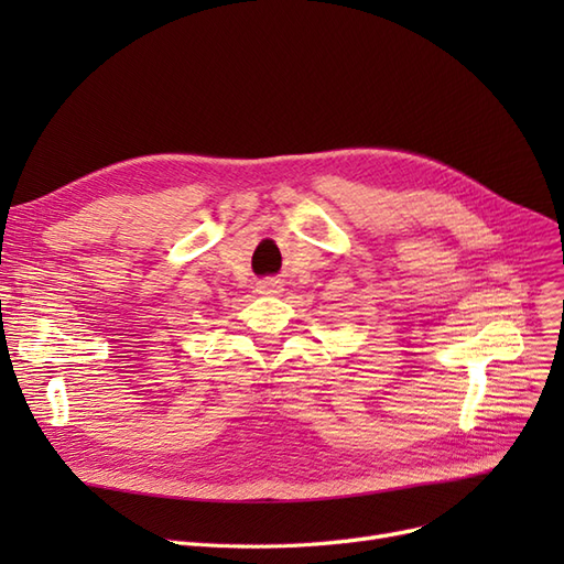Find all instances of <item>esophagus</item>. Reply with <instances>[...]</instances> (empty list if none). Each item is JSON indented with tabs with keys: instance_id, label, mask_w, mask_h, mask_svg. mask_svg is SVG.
Instances as JSON below:
<instances>
[{
	"instance_id": "obj_1",
	"label": "esophagus",
	"mask_w": 564,
	"mask_h": 564,
	"mask_svg": "<svg viewBox=\"0 0 564 564\" xmlns=\"http://www.w3.org/2000/svg\"><path fill=\"white\" fill-rule=\"evenodd\" d=\"M256 292L259 294H265V296H275L282 292V282L280 280H261L259 284H256Z\"/></svg>"
}]
</instances>
